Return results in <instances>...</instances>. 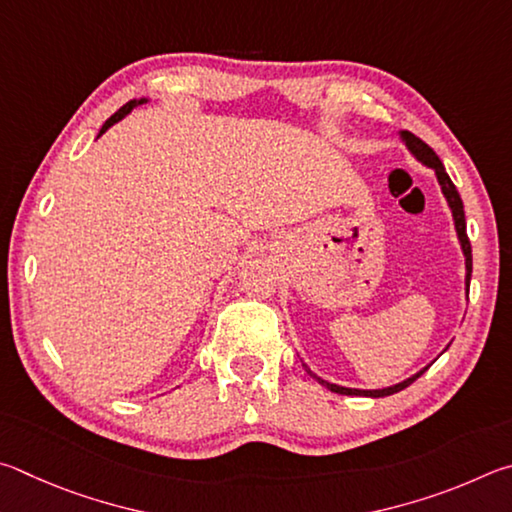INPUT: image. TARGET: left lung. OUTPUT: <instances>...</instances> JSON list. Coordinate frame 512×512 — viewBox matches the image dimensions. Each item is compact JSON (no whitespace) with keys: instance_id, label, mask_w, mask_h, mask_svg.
<instances>
[{"instance_id":"1","label":"left lung","mask_w":512,"mask_h":512,"mask_svg":"<svg viewBox=\"0 0 512 512\" xmlns=\"http://www.w3.org/2000/svg\"><path fill=\"white\" fill-rule=\"evenodd\" d=\"M400 141L405 143L407 150L414 155L416 161H420V164L432 168L434 175L438 179V186H441V193L445 197L447 206H450L452 211V220H454V231H456V238H459V245H461V251H463V258H465V294L470 292V276H472V247H470V240H468V231H465V213H463V202H461V195L459 191H456V186L452 184L450 175L445 173V166L441 164V159H438L436 152L427 146L425 141H420L416 134H411L407 130H400ZM452 344V342H450ZM447 344V346H450ZM445 346V348H447ZM301 364L306 366V371L315 378L321 387H326L328 391L333 393H342V396H369V398H384V396H391V393H398L402 389H407L411 382H416L420 375H423L429 366H425V369H420L418 373L411 375V378L402 380L398 384H391V387H382V389H353V387H342V384H335V382H328L324 378H319V375L310 369V366L301 360Z\"/></svg>"}]
</instances>
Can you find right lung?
<instances>
[{"mask_svg":"<svg viewBox=\"0 0 512 512\" xmlns=\"http://www.w3.org/2000/svg\"><path fill=\"white\" fill-rule=\"evenodd\" d=\"M150 101V98H146V96H143V98H134V101H130V103H125L123 107H121V110L119 112H114L112 116H110V119H107L105 123H103V128L101 130H98V137H101V134H105L107 130H110L112 128V125L114 123H119L121 119H125V116H128L132 110H134V107H139V105H143V103H148ZM96 137V139H98Z\"/></svg>","mask_w":512,"mask_h":512,"instance_id":"1","label":"right lung"}]
</instances>
